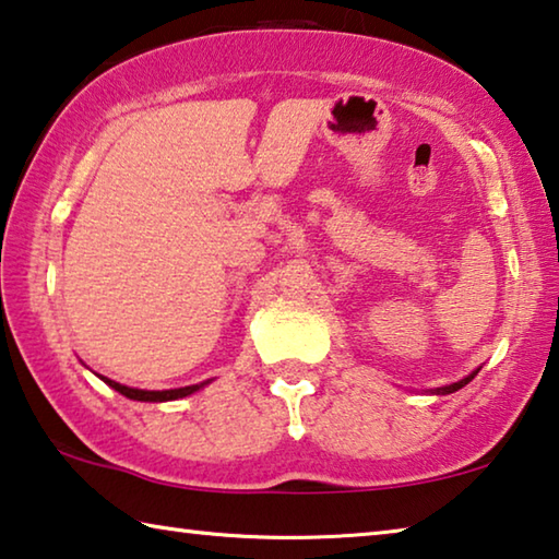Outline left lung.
I'll return each instance as SVG.
<instances>
[{
	"label": "left lung",
	"instance_id": "left-lung-1",
	"mask_svg": "<svg viewBox=\"0 0 559 559\" xmlns=\"http://www.w3.org/2000/svg\"><path fill=\"white\" fill-rule=\"evenodd\" d=\"M478 370H480V367H478ZM478 370H473L471 374H466V377H463V380H459V382L447 384V386H437V390H429V392H431V394H453V392H459L461 386H466V384L473 380V377L478 374Z\"/></svg>",
	"mask_w": 559,
	"mask_h": 559
}]
</instances>
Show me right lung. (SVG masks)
<instances>
[{
	"instance_id": "1",
	"label": "right lung",
	"mask_w": 559,
	"mask_h": 559,
	"mask_svg": "<svg viewBox=\"0 0 559 559\" xmlns=\"http://www.w3.org/2000/svg\"><path fill=\"white\" fill-rule=\"evenodd\" d=\"M98 377L108 386H112V390L120 392L122 396H128V400H135V402H173V400H182V396L200 392L202 386H206V384L212 382V380H204L200 384L177 386V390H138V386H126V384H120V382H112V380H108V377H103V374H98Z\"/></svg>"
}]
</instances>
